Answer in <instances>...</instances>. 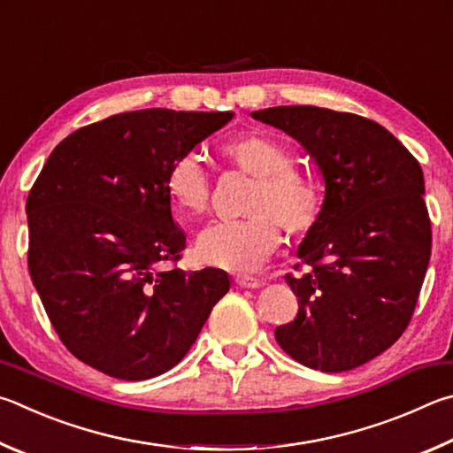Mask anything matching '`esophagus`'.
Segmentation results:
<instances>
[{
  "instance_id": "esophagus-1",
  "label": "esophagus",
  "mask_w": 453,
  "mask_h": 453,
  "mask_svg": "<svg viewBox=\"0 0 453 453\" xmlns=\"http://www.w3.org/2000/svg\"><path fill=\"white\" fill-rule=\"evenodd\" d=\"M234 284L241 288H260V280L252 279V276H236Z\"/></svg>"
}]
</instances>
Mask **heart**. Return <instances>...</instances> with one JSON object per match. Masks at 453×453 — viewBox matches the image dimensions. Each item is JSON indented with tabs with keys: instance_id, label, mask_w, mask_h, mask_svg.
<instances>
[{
	"instance_id": "1",
	"label": "heart",
	"mask_w": 453,
	"mask_h": 453,
	"mask_svg": "<svg viewBox=\"0 0 453 453\" xmlns=\"http://www.w3.org/2000/svg\"><path fill=\"white\" fill-rule=\"evenodd\" d=\"M222 153L242 173L255 177L244 203L247 219L212 222L198 233L195 255L206 266L252 273L280 247L284 231L306 233L320 214V190L306 174L292 169L280 142L258 133L241 134ZM166 195L185 217H198L211 203V177L195 153L177 157L166 173Z\"/></svg>"
}]
</instances>
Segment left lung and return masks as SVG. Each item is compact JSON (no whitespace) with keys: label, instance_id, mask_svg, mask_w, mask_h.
<instances>
[{"label":"left lung","instance_id":"obj_1","mask_svg":"<svg viewBox=\"0 0 453 453\" xmlns=\"http://www.w3.org/2000/svg\"><path fill=\"white\" fill-rule=\"evenodd\" d=\"M296 139L324 180L320 214L298 247L311 266L287 276L298 314L274 330L304 366L344 372L406 330L432 255L422 166L382 125L312 105L252 111Z\"/></svg>","mask_w":453,"mask_h":453}]
</instances>
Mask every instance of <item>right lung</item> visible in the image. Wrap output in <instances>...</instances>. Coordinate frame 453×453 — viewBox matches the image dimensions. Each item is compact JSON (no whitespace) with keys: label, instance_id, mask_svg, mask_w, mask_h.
Segmentation results:
<instances>
[{"label":"right lung","instance_id":"right-lung-1","mask_svg":"<svg viewBox=\"0 0 453 453\" xmlns=\"http://www.w3.org/2000/svg\"><path fill=\"white\" fill-rule=\"evenodd\" d=\"M233 111L142 109L63 139L27 196L29 274L67 350L119 380L171 370L226 295L225 271L163 268L185 249L166 195L173 161Z\"/></svg>","mask_w":453,"mask_h":453}]
</instances>
